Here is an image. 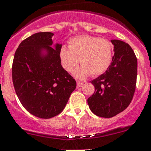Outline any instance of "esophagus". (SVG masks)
<instances>
[{
	"label": "esophagus",
	"instance_id": "esophagus-1",
	"mask_svg": "<svg viewBox=\"0 0 151 151\" xmlns=\"http://www.w3.org/2000/svg\"><path fill=\"white\" fill-rule=\"evenodd\" d=\"M84 85V82H79V81H77V87H81L82 85Z\"/></svg>",
	"mask_w": 151,
	"mask_h": 151
}]
</instances>
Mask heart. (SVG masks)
<instances>
[{
    "label": "heart",
    "instance_id": "1",
    "mask_svg": "<svg viewBox=\"0 0 151 151\" xmlns=\"http://www.w3.org/2000/svg\"><path fill=\"white\" fill-rule=\"evenodd\" d=\"M69 48L61 47L59 51L60 63L66 72L71 73L79 63L82 66L74 73L78 78L91 74L97 76L110 67L113 56V45L106 39L89 35H82L69 40Z\"/></svg>",
    "mask_w": 151,
    "mask_h": 151
}]
</instances>
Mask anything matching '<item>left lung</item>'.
<instances>
[{
	"mask_svg": "<svg viewBox=\"0 0 151 151\" xmlns=\"http://www.w3.org/2000/svg\"><path fill=\"white\" fill-rule=\"evenodd\" d=\"M114 56L110 67L91 83L95 88L88 99L92 113L100 117L111 118L125 110L135 91L137 58L129 44L111 40Z\"/></svg>",
	"mask_w": 151,
	"mask_h": 151,
	"instance_id": "1",
	"label": "left lung"
}]
</instances>
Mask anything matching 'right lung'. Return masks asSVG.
Returning <instances> with one entry per match:
<instances>
[{
  "mask_svg": "<svg viewBox=\"0 0 151 151\" xmlns=\"http://www.w3.org/2000/svg\"><path fill=\"white\" fill-rule=\"evenodd\" d=\"M52 32H38L17 49L12 78L19 100L31 114L41 119L56 116L66 106L76 82L63 68L62 45L53 47Z\"/></svg>",
  "mask_w": 151,
  "mask_h": 151,
  "instance_id": "obj_1",
  "label": "right lung"
}]
</instances>
